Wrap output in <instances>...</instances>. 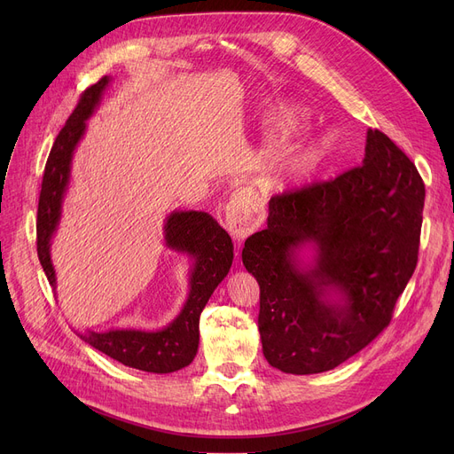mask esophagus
Wrapping results in <instances>:
<instances>
[{
	"instance_id": "obj_1",
	"label": "esophagus",
	"mask_w": 454,
	"mask_h": 454,
	"mask_svg": "<svg viewBox=\"0 0 454 454\" xmlns=\"http://www.w3.org/2000/svg\"><path fill=\"white\" fill-rule=\"evenodd\" d=\"M223 219L230 233L245 239L265 221V207L252 187L235 189L223 209Z\"/></svg>"
}]
</instances>
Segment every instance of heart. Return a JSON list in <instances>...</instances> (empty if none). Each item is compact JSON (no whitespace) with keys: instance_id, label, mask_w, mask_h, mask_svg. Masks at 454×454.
<instances>
[{"instance_id":"1","label":"heart","mask_w":454,"mask_h":454,"mask_svg":"<svg viewBox=\"0 0 454 454\" xmlns=\"http://www.w3.org/2000/svg\"><path fill=\"white\" fill-rule=\"evenodd\" d=\"M283 123L291 130L303 129L305 117L303 112L294 105H285L281 108ZM337 139L333 134L325 132L318 137L307 141L301 149H298L287 161L281 167V178L291 184H303L311 180L322 167L327 163V160L335 153Z\"/></svg>"}]
</instances>
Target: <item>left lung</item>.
Listing matches in <instances>:
<instances>
[{
    "label": "left lung",
    "mask_w": 454,
    "mask_h": 454,
    "mask_svg": "<svg viewBox=\"0 0 454 454\" xmlns=\"http://www.w3.org/2000/svg\"><path fill=\"white\" fill-rule=\"evenodd\" d=\"M423 202L416 165L372 129L363 165L270 199L267 228L243 248L270 366L333 370L388 325L418 263Z\"/></svg>",
    "instance_id": "8db88e82"
}]
</instances>
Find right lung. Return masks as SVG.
<instances>
[{
    "label": "right lung",
    "mask_w": 454,
    "mask_h": 454,
    "mask_svg": "<svg viewBox=\"0 0 454 454\" xmlns=\"http://www.w3.org/2000/svg\"><path fill=\"white\" fill-rule=\"evenodd\" d=\"M112 77H103L88 88L59 132L47 158L38 200L36 250L40 265L57 289V272L51 259V243L62 217V202L71 178V160L86 134V121L101 105ZM165 247L185 254L189 265V293L180 313L161 329L117 327L108 331H84L79 337L129 368L149 373H171L193 363L199 349V318L213 291L228 276L233 261L231 237L209 213L175 209L163 223Z\"/></svg>",
    "instance_id": "right-lung-1"
}]
</instances>
